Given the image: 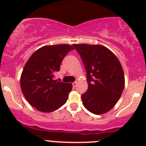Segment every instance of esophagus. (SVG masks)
I'll list each match as a JSON object with an SVG mask.
<instances>
[{
    "label": "esophagus",
    "instance_id": "obj_1",
    "mask_svg": "<svg viewBox=\"0 0 146 146\" xmlns=\"http://www.w3.org/2000/svg\"><path fill=\"white\" fill-rule=\"evenodd\" d=\"M76 86H77V82H73V87H76Z\"/></svg>",
    "mask_w": 146,
    "mask_h": 146
}]
</instances>
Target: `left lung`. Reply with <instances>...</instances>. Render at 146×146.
I'll return each mask as SVG.
<instances>
[{"label":"left lung","instance_id":"8db88e82","mask_svg":"<svg viewBox=\"0 0 146 146\" xmlns=\"http://www.w3.org/2000/svg\"><path fill=\"white\" fill-rule=\"evenodd\" d=\"M87 73L89 88L82 95L84 107L95 114H103L114 107L125 86L124 73L116 55L101 44H73Z\"/></svg>","mask_w":146,"mask_h":146}]
</instances>
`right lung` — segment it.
I'll return each mask as SVG.
<instances>
[{"label": "right lung", "instance_id": "add662e5", "mask_svg": "<svg viewBox=\"0 0 146 146\" xmlns=\"http://www.w3.org/2000/svg\"><path fill=\"white\" fill-rule=\"evenodd\" d=\"M73 47L70 44L45 45L31 55L25 64L20 87L27 102L38 111L49 113L66 103L71 83L54 80L64 57Z\"/></svg>", "mask_w": 146, "mask_h": 146}]
</instances>
